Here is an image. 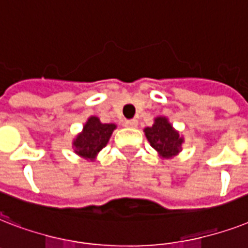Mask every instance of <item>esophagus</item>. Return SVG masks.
Instances as JSON below:
<instances>
[{"mask_svg":"<svg viewBox=\"0 0 248 248\" xmlns=\"http://www.w3.org/2000/svg\"><path fill=\"white\" fill-rule=\"evenodd\" d=\"M124 125H125L126 128H136V126L138 125V120H136V119H130V120H126V122L124 123Z\"/></svg>","mask_w":248,"mask_h":248,"instance_id":"obj_1","label":"esophagus"}]
</instances>
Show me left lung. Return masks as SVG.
I'll list each match as a JSON object with an SVG mask.
<instances>
[{"label": "left lung", "mask_w": 248, "mask_h": 248, "mask_svg": "<svg viewBox=\"0 0 248 248\" xmlns=\"http://www.w3.org/2000/svg\"><path fill=\"white\" fill-rule=\"evenodd\" d=\"M143 132L151 147L160 158L172 159L182 151L184 137L178 133V130L174 129L166 116H156L154 124L146 126Z\"/></svg>", "instance_id": "1"}]
</instances>
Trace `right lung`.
I'll return each instance as SVG.
<instances>
[{"label": "right lung", "instance_id": "add662e5", "mask_svg": "<svg viewBox=\"0 0 248 248\" xmlns=\"http://www.w3.org/2000/svg\"><path fill=\"white\" fill-rule=\"evenodd\" d=\"M116 129L114 123H102L97 116H90L82 126V130L74 138V153L86 160H95L99 151L108 143L112 132Z\"/></svg>", "mask_w": 248, "mask_h": 248}]
</instances>
